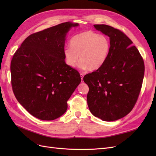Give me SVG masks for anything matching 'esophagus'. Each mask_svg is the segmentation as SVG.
Instances as JSON below:
<instances>
[{
  "mask_svg": "<svg viewBox=\"0 0 156 156\" xmlns=\"http://www.w3.org/2000/svg\"><path fill=\"white\" fill-rule=\"evenodd\" d=\"M80 75H81V82L83 83V77H84V75L83 73H81L80 74Z\"/></svg>",
  "mask_w": 156,
  "mask_h": 156,
  "instance_id": "esophagus-1",
  "label": "esophagus"
}]
</instances>
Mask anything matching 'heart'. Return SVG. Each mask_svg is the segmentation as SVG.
Here are the masks:
<instances>
[{
	"instance_id": "1",
	"label": "heart",
	"mask_w": 156,
	"mask_h": 156,
	"mask_svg": "<svg viewBox=\"0 0 156 156\" xmlns=\"http://www.w3.org/2000/svg\"><path fill=\"white\" fill-rule=\"evenodd\" d=\"M110 51V40L106 35L87 30L71 39L70 46L64 49V57L69 68H75L80 60V68L95 71L106 62Z\"/></svg>"
}]
</instances>
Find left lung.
Listing matches in <instances>:
<instances>
[{
  "label": "left lung",
  "instance_id": "left-lung-1",
  "mask_svg": "<svg viewBox=\"0 0 156 156\" xmlns=\"http://www.w3.org/2000/svg\"><path fill=\"white\" fill-rule=\"evenodd\" d=\"M94 28L109 37L111 51L101 68L86 75L90 111L103 121L117 120L133 109L142 87L144 64L133 42L123 32L106 25Z\"/></svg>",
  "mask_w": 156,
  "mask_h": 156
}]
</instances>
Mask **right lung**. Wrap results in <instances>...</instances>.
Segmentation results:
<instances>
[{"mask_svg": "<svg viewBox=\"0 0 156 156\" xmlns=\"http://www.w3.org/2000/svg\"><path fill=\"white\" fill-rule=\"evenodd\" d=\"M78 23L66 22L30 35L14 54L10 66L13 91L30 115L53 120L64 115L67 101L81 81L66 65V36Z\"/></svg>", "mask_w": 156, "mask_h": 156, "instance_id": "add662e5", "label": "right lung"}]
</instances>
